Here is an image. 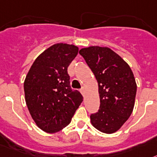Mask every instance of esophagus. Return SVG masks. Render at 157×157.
I'll return each instance as SVG.
<instances>
[{"label": "esophagus", "mask_w": 157, "mask_h": 157, "mask_svg": "<svg viewBox=\"0 0 157 157\" xmlns=\"http://www.w3.org/2000/svg\"><path fill=\"white\" fill-rule=\"evenodd\" d=\"M80 92L82 93V94L83 96H85V88L84 87L82 88L81 90H80Z\"/></svg>", "instance_id": "esophagus-1"}]
</instances>
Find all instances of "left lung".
<instances>
[{"mask_svg": "<svg viewBox=\"0 0 157 157\" xmlns=\"http://www.w3.org/2000/svg\"><path fill=\"white\" fill-rule=\"evenodd\" d=\"M79 54L98 82L100 107L90 115V122L103 133L117 132L132 112L136 82L128 63L108 47L89 46Z\"/></svg>", "mask_w": 157, "mask_h": 157, "instance_id": "obj_1", "label": "left lung"}]
</instances>
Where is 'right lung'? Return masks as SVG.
<instances>
[{
  "mask_svg": "<svg viewBox=\"0 0 157 157\" xmlns=\"http://www.w3.org/2000/svg\"><path fill=\"white\" fill-rule=\"evenodd\" d=\"M78 48L54 44L33 62L24 82L27 107L35 124L48 133L59 132L71 123L82 96L73 90L67 68Z\"/></svg>",
  "mask_w": 157,
  "mask_h": 157,
  "instance_id": "add662e5",
  "label": "right lung"
}]
</instances>
